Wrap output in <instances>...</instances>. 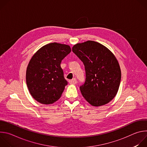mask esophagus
Here are the masks:
<instances>
[{
    "mask_svg": "<svg viewBox=\"0 0 147 147\" xmlns=\"http://www.w3.org/2000/svg\"><path fill=\"white\" fill-rule=\"evenodd\" d=\"M69 83L71 84H77V80L76 78H73L72 80H69Z\"/></svg>",
    "mask_w": 147,
    "mask_h": 147,
    "instance_id": "esophagus-1",
    "label": "esophagus"
}]
</instances>
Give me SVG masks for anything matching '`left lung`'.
<instances>
[{"label":"left lung","mask_w":147,"mask_h":147,"mask_svg":"<svg viewBox=\"0 0 147 147\" xmlns=\"http://www.w3.org/2000/svg\"><path fill=\"white\" fill-rule=\"evenodd\" d=\"M72 51L85 66L86 81L80 87L83 97L94 107L109 103L117 94L121 80L120 66L115 55L93 40L77 44Z\"/></svg>","instance_id":"8db88e82"}]
</instances>
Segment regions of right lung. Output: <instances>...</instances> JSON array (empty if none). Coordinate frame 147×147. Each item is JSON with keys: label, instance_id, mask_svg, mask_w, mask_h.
<instances>
[{"label": "right lung", "instance_id": "add662e5", "mask_svg": "<svg viewBox=\"0 0 147 147\" xmlns=\"http://www.w3.org/2000/svg\"><path fill=\"white\" fill-rule=\"evenodd\" d=\"M70 52L69 45L50 43L40 48L31 59L26 82L31 96L38 102L52 104L60 98L67 85L60 63Z\"/></svg>", "mask_w": 147, "mask_h": 147}]
</instances>
